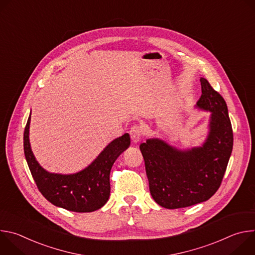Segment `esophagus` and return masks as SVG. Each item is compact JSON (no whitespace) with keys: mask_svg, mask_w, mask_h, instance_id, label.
Segmentation results:
<instances>
[{"mask_svg":"<svg viewBox=\"0 0 255 255\" xmlns=\"http://www.w3.org/2000/svg\"><path fill=\"white\" fill-rule=\"evenodd\" d=\"M143 129L139 125H133L130 129V137L134 143H137L143 137Z\"/></svg>","mask_w":255,"mask_h":255,"instance_id":"1","label":"esophagus"}]
</instances>
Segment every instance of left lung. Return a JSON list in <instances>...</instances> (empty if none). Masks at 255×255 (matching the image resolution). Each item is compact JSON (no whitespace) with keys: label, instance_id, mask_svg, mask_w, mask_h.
Here are the masks:
<instances>
[{"label":"left lung","instance_id":"8db88e82","mask_svg":"<svg viewBox=\"0 0 255 255\" xmlns=\"http://www.w3.org/2000/svg\"><path fill=\"white\" fill-rule=\"evenodd\" d=\"M197 106L212 112L210 133L202 147L177 150L158 139L140 144L149 191L166 209L190 207L209 200L220 188L233 148V130L223 97L206 79Z\"/></svg>","mask_w":255,"mask_h":255}]
</instances>
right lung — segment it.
Listing matches in <instances>:
<instances>
[{
    "label": "right lung",
    "instance_id": "obj_1",
    "mask_svg": "<svg viewBox=\"0 0 255 255\" xmlns=\"http://www.w3.org/2000/svg\"><path fill=\"white\" fill-rule=\"evenodd\" d=\"M31 115V114H30ZM30 116L24 130V153L39 192L54 206L78 213L102 208L110 196V171L118 156L130 146L128 133L113 140L84 170L75 174L49 173L36 161L29 143Z\"/></svg>",
    "mask_w": 255,
    "mask_h": 255
}]
</instances>
